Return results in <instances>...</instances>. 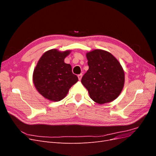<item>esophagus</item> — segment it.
Here are the masks:
<instances>
[{
    "label": "esophagus",
    "instance_id": "1",
    "mask_svg": "<svg viewBox=\"0 0 156 156\" xmlns=\"http://www.w3.org/2000/svg\"><path fill=\"white\" fill-rule=\"evenodd\" d=\"M77 77H78L79 80H81V78H82V77H83V74H82V73H81V74H79V75H77Z\"/></svg>",
    "mask_w": 156,
    "mask_h": 156
}]
</instances>
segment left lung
<instances>
[{"mask_svg": "<svg viewBox=\"0 0 156 156\" xmlns=\"http://www.w3.org/2000/svg\"><path fill=\"white\" fill-rule=\"evenodd\" d=\"M89 69L81 83L93 101L108 103L119 96L124 84V72L119 61L107 51L96 49L87 54Z\"/></svg>", "mask_w": 156, "mask_h": 156, "instance_id": "1", "label": "left lung"}]
</instances>
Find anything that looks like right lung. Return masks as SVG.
Masks as SVG:
<instances>
[{
  "label": "right lung",
  "instance_id": "1",
  "mask_svg": "<svg viewBox=\"0 0 156 156\" xmlns=\"http://www.w3.org/2000/svg\"><path fill=\"white\" fill-rule=\"evenodd\" d=\"M70 51L51 49L41 56L33 73V81L44 98L59 101L66 96L69 89L78 81L72 73V66L64 62Z\"/></svg>",
  "mask_w": 156,
  "mask_h": 156
}]
</instances>
